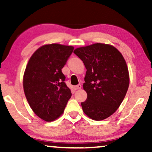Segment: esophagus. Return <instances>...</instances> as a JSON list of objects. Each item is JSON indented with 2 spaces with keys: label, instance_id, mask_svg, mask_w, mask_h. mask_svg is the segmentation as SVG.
<instances>
[{
  "label": "esophagus",
  "instance_id": "34e87169",
  "mask_svg": "<svg viewBox=\"0 0 152 152\" xmlns=\"http://www.w3.org/2000/svg\"><path fill=\"white\" fill-rule=\"evenodd\" d=\"M74 90H80V88H81V85H77V86H74Z\"/></svg>",
  "mask_w": 152,
  "mask_h": 152
}]
</instances>
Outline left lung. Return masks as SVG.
I'll use <instances>...</instances> for the list:
<instances>
[{"mask_svg":"<svg viewBox=\"0 0 152 152\" xmlns=\"http://www.w3.org/2000/svg\"><path fill=\"white\" fill-rule=\"evenodd\" d=\"M74 53L83 62L87 72L83 89L88 97L81 103L87 116L96 121L110 117L124 100L129 74L122 53L102 43L77 48Z\"/></svg>","mask_w":152,"mask_h":152,"instance_id":"obj_1","label":"left lung"}]
</instances>
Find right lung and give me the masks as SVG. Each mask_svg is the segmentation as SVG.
I'll return each instance as SVG.
<instances>
[{
	"mask_svg": "<svg viewBox=\"0 0 152 152\" xmlns=\"http://www.w3.org/2000/svg\"><path fill=\"white\" fill-rule=\"evenodd\" d=\"M73 50L72 46L46 44L32 54L26 66L24 93L33 112L46 122L59 117L72 96L62 69Z\"/></svg>",
	"mask_w": 152,
	"mask_h": 152,
	"instance_id": "obj_1",
	"label": "right lung"
}]
</instances>
